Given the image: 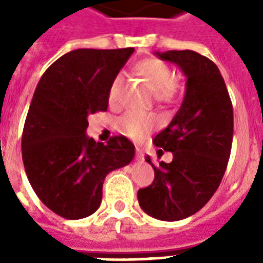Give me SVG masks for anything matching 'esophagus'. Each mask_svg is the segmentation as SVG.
<instances>
[{
	"label": "esophagus",
	"instance_id": "esophagus-1",
	"mask_svg": "<svg viewBox=\"0 0 263 263\" xmlns=\"http://www.w3.org/2000/svg\"><path fill=\"white\" fill-rule=\"evenodd\" d=\"M137 159H138V160H143V152H142V149L137 148Z\"/></svg>",
	"mask_w": 263,
	"mask_h": 263
}]
</instances>
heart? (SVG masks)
Returning a JSON list of instances; mask_svg holds the SVG:
<instances>
[{
	"label": "heart",
	"instance_id": "heart-1",
	"mask_svg": "<svg viewBox=\"0 0 263 263\" xmlns=\"http://www.w3.org/2000/svg\"><path fill=\"white\" fill-rule=\"evenodd\" d=\"M135 71L141 76L155 92L159 101H169L175 97L176 91V74L171 66L159 59H143L135 65ZM122 76H115L108 87V103L111 107H117L121 101ZM156 125V120L149 115H139L126 112L117 120V131L132 139L142 138Z\"/></svg>",
	"mask_w": 263,
	"mask_h": 263
}]
</instances>
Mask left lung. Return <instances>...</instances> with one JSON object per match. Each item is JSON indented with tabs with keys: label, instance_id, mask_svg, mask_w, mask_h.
Returning a JSON list of instances; mask_svg holds the SVG:
<instances>
[{
	"label": "left lung",
	"instance_id": "1",
	"mask_svg": "<svg viewBox=\"0 0 263 263\" xmlns=\"http://www.w3.org/2000/svg\"><path fill=\"white\" fill-rule=\"evenodd\" d=\"M176 63L184 76L186 94L180 108L154 139L160 154L172 152L171 163H152L155 179L138 190L141 209L162 221L187 218L203 209L220 186L231 154L234 114L220 70L193 50L156 53Z\"/></svg>",
	"mask_w": 263,
	"mask_h": 263
}]
</instances>
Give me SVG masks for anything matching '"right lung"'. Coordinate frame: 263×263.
Listing matches in <instances>:
<instances>
[{
  "label": "right lung",
  "instance_id": "add662e5",
  "mask_svg": "<svg viewBox=\"0 0 263 263\" xmlns=\"http://www.w3.org/2000/svg\"><path fill=\"white\" fill-rule=\"evenodd\" d=\"M134 48L76 49L49 66L37 83L22 132V160L39 200L67 220L91 215L109 172L135 155L124 135L96 142L87 117L108 108V87Z\"/></svg>",
  "mask_w": 263,
  "mask_h": 263
}]
</instances>
